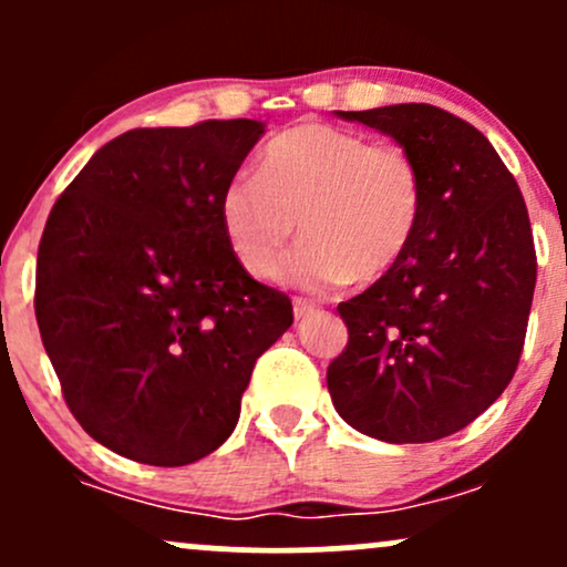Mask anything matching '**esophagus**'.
Returning <instances> with one entry per match:
<instances>
[{
    "label": "esophagus",
    "mask_w": 567,
    "mask_h": 567,
    "mask_svg": "<svg viewBox=\"0 0 567 567\" xmlns=\"http://www.w3.org/2000/svg\"><path fill=\"white\" fill-rule=\"evenodd\" d=\"M311 311H317L315 301H309V298H292V315H296V320H301V317H309Z\"/></svg>",
    "instance_id": "34e87169"
}]
</instances>
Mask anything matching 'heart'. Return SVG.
Returning <instances> with one entry per match:
<instances>
[{
	"label": "heart",
	"mask_w": 567,
	"mask_h": 567,
	"mask_svg": "<svg viewBox=\"0 0 567 567\" xmlns=\"http://www.w3.org/2000/svg\"><path fill=\"white\" fill-rule=\"evenodd\" d=\"M424 178L408 148L303 122L266 143L261 175H237L220 224L239 264L258 279L282 269L301 218L303 245L288 277L309 290L368 285L394 269L413 239Z\"/></svg>",
	"instance_id": "heart-1"
}]
</instances>
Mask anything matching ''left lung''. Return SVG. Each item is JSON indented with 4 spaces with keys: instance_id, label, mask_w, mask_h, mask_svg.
Masks as SVG:
<instances>
[{
    "instance_id": "8db88e82",
    "label": "left lung",
    "mask_w": 567,
    "mask_h": 567,
    "mask_svg": "<svg viewBox=\"0 0 567 567\" xmlns=\"http://www.w3.org/2000/svg\"><path fill=\"white\" fill-rule=\"evenodd\" d=\"M338 114L413 154L424 205L394 269L338 303L349 341L328 368L330 396L368 437H451L498 400L523 354L536 288L528 207L491 141L445 109Z\"/></svg>"
}]
</instances>
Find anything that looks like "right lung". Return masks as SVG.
I'll use <instances>...</instances> for the list:
<instances>
[{
    "instance_id": "obj_1",
    "label": "right lung",
    "mask_w": 567,
    "mask_h": 567,
    "mask_svg": "<svg viewBox=\"0 0 567 567\" xmlns=\"http://www.w3.org/2000/svg\"><path fill=\"white\" fill-rule=\"evenodd\" d=\"M256 120L130 130L58 197L34 311L63 400L90 437L152 466L224 445L256 360L292 324L285 292L234 256L220 197Z\"/></svg>"
}]
</instances>
